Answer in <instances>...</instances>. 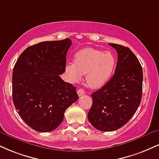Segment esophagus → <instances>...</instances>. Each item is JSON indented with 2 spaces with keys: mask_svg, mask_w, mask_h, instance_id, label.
I'll use <instances>...</instances> for the list:
<instances>
[{
  "mask_svg": "<svg viewBox=\"0 0 159 159\" xmlns=\"http://www.w3.org/2000/svg\"><path fill=\"white\" fill-rule=\"evenodd\" d=\"M77 93H78V96H81V95H83L85 94V91L83 89H79L78 90Z\"/></svg>",
  "mask_w": 159,
  "mask_h": 159,
  "instance_id": "esophagus-1",
  "label": "esophagus"
}]
</instances>
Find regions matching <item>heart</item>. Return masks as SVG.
I'll return each mask as SVG.
<instances>
[{"label":"heart","mask_w":159,"mask_h":159,"mask_svg":"<svg viewBox=\"0 0 159 159\" xmlns=\"http://www.w3.org/2000/svg\"><path fill=\"white\" fill-rule=\"evenodd\" d=\"M116 66V58L110 52L85 48L77 52L73 64L66 65V72L71 82H78L82 75L89 87L98 89L110 79Z\"/></svg>","instance_id":"obj_1"}]
</instances>
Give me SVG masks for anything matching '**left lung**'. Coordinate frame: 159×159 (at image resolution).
Segmentation results:
<instances>
[{
    "label": "left lung",
    "mask_w": 159,
    "mask_h": 159,
    "mask_svg": "<svg viewBox=\"0 0 159 159\" xmlns=\"http://www.w3.org/2000/svg\"><path fill=\"white\" fill-rule=\"evenodd\" d=\"M110 45L118 53L114 75L92 94L93 104L87 115L95 129L105 132L125 125L136 112L142 96L143 72L137 57L127 47Z\"/></svg>",
    "instance_id": "1"
}]
</instances>
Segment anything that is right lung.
<instances>
[{
	"mask_svg": "<svg viewBox=\"0 0 159 159\" xmlns=\"http://www.w3.org/2000/svg\"><path fill=\"white\" fill-rule=\"evenodd\" d=\"M70 38L43 41L20 54L12 72V99L29 127L47 133L62 123L64 112L78 99L76 88L61 79Z\"/></svg>",
	"mask_w": 159,
	"mask_h": 159,
	"instance_id": "right-lung-1",
	"label": "right lung"
}]
</instances>
